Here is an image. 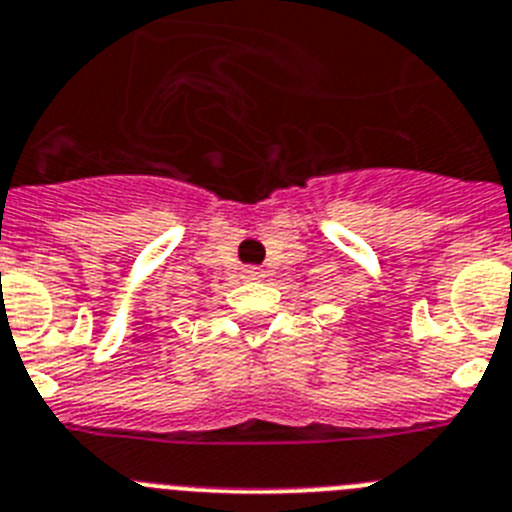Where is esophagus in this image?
I'll use <instances>...</instances> for the list:
<instances>
[{
    "label": "esophagus",
    "mask_w": 512,
    "mask_h": 512,
    "mask_svg": "<svg viewBox=\"0 0 512 512\" xmlns=\"http://www.w3.org/2000/svg\"><path fill=\"white\" fill-rule=\"evenodd\" d=\"M242 275H244V278H247V281H260V278H262V275H265V273H262L260 268H244Z\"/></svg>",
    "instance_id": "esophagus-1"
}]
</instances>
